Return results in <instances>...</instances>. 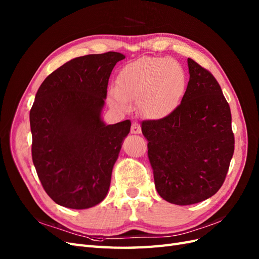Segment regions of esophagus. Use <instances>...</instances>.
Wrapping results in <instances>:
<instances>
[{"mask_svg":"<svg viewBox=\"0 0 259 259\" xmlns=\"http://www.w3.org/2000/svg\"><path fill=\"white\" fill-rule=\"evenodd\" d=\"M140 132H142V128H140L139 124L133 123L132 124V127H131V133H132V134H139Z\"/></svg>","mask_w":259,"mask_h":259,"instance_id":"1","label":"esophagus"}]
</instances>
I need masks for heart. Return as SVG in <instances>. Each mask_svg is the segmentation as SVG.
I'll use <instances>...</instances> for the list:
<instances>
[{"label": "heart", "instance_id": "obj_1", "mask_svg": "<svg viewBox=\"0 0 259 259\" xmlns=\"http://www.w3.org/2000/svg\"><path fill=\"white\" fill-rule=\"evenodd\" d=\"M185 85V71L176 60L142 57L120 70L115 86L108 91V103L121 111L137 103L140 114L148 119H161L175 110Z\"/></svg>", "mask_w": 259, "mask_h": 259}]
</instances>
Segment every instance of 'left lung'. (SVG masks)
Masks as SVG:
<instances>
[{
    "mask_svg": "<svg viewBox=\"0 0 259 259\" xmlns=\"http://www.w3.org/2000/svg\"><path fill=\"white\" fill-rule=\"evenodd\" d=\"M189 82L175 110L142 123L156 191L177 205L214 195L223 186L234 151L231 112L221 85L188 58Z\"/></svg>",
    "mask_w": 259,
    "mask_h": 259,
    "instance_id": "1",
    "label": "left lung"
}]
</instances>
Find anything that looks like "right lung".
Here are the masks:
<instances>
[{
  "mask_svg": "<svg viewBox=\"0 0 259 259\" xmlns=\"http://www.w3.org/2000/svg\"><path fill=\"white\" fill-rule=\"evenodd\" d=\"M123 54H91L66 62L41 84L30 110L32 161L49 197L68 208L103 201L131 121H101L109 77Z\"/></svg>",
  "mask_w": 259,
  "mask_h": 259,
  "instance_id": "right-lung-1",
  "label": "right lung"
}]
</instances>
